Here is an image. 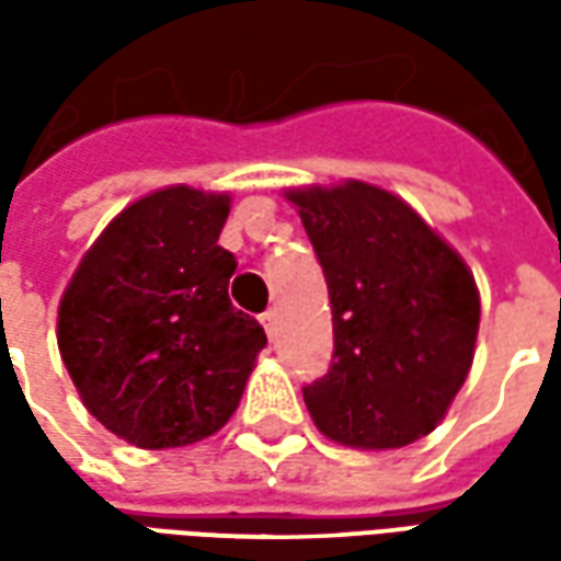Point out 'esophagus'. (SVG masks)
<instances>
[{
    "mask_svg": "<svg viewBox=\"0 0 561 561\" xmlns=\"http://www.w3.org/2000/svg\"><path fill=\"white\" fill-rule=\"evenodd\" d=\"M261 324H264V330H267V336H273V333H276V324H279V312H276V309L261 312Z\"/></svg>",
    "mask_w": 561,
    "mask_h": 561,
    "instance_id": "34e87169",
    "label": "esophagus"
}]
</instances>
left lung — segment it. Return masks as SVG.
I'll use <instances>...</instances> for the list:
<instances>
[{"instance_id": "8db88e82", "label": "left lung", "mask_w": 561, "mask_h": 561, "mask_svg": "<svg viewBox=\"0 0 561 561\" xmlns=\"http://www.w3.org/2000/svg\"><path fill=\"white\" fill-rule=\"evenodd\" d=\"M288 201L333 306V360L304 388L312 421L352 447H402L433 433L474 357L481 300L469 267L376 185L297 188Z\"/></svg>"}]
</instances>
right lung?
I'll return each instance as SVG.
<instances>
[{
  "label": "right lung",
  "mask_w": 561,
  "mask_h": 561,
  "mask_svg": "<svg viewBox=\"0 0 561 561\" xmlns=\"http://www.w3.org/2000/svg\"><path fill=\"white\" fill-rule=\"evenodd\" d=\"M228 195L188 185L140 197L62 294V364L92 417L128 445L183 447L221 430L267 345L264 328L228 300Z\"/></svg>",
  "instance_id": "1"
}]
</instances>
